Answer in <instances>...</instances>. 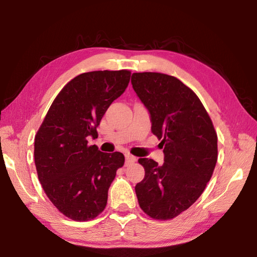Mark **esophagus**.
Returning a JSON list of instances; mask_svg holds the SVG:
<instances>
[{"label":"esophagus","mask_w":257,"mask_h":257,"mask_svg":"<svg viewBox=\"0 0 257 257\" xmlns=\"http://www.w3.org/2000/svg\"><path fill=\"white\" fill-rule=\"evenodd\" d=\"M136 160H137V159L135 158V156L130 155V154H125V165L136 162Z\"/></svg>","instance_id":"esophagus-1"}]
</instances>
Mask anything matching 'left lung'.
Segmentation results:
<instances>
[{
    "label": "left lung",
    "mask_w": 257,
    "mask_h": 257,
    "mask_svg": "<svg viewBox=\"0 0 257 257\" xmlns=\"http://www.w3.org/2000/svg\"><path fill=\"white\" fill-rule=\"evenodd\" d=\"M132 84L164 149L163 164L138 160L145 169L135 187L139 206L153 219H173L197 201L210 181L217 161L216 133L197 95L176 77L136 72Z\"/></svg>",
    "instance_id": "obj_1"
}]
</instances>
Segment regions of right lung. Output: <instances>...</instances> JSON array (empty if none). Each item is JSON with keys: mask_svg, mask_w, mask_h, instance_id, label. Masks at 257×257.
Segmentation results:
<instances>
[{"mask_svg": "<svg viewBox=\"0 0 257 257\" xmlns=\"http://www.w3.org/2000/svg\"><path fill=\"white\" fill-rule=\"evenodd\" d=\"M130 71H90L73 78L52 103L35 137V165L43 189L67 217L88 221L102 213L116 170L124 163L120 152L103 153L88 146L114 99L123 94Z\"/></svg>", "mask_w": 257, "mask_h": 257, "instance_id": "1", "label": "right lung"}]
</instances>
